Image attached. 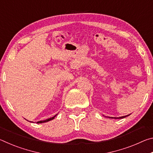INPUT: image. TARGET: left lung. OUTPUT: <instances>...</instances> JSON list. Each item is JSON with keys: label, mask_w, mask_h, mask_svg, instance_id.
Listing matches in <instances>:
<instances>
[{"label": "left lung", "mask_w": 153, "mask_h": 153, "mask_svg": "<svg viewBox=\"0 0 153 153\" xmlns=\"http://www.w3.org/2000/svg\"><path fill=\"white\" fill-rule=\"evenodd\" d=\"M129 115H130V114H129ZM129 115H126V116H122V117H108L111 118V119H123V118H124V117H128V116H129Z\"/></svg>", "instance_id": "obj_1"}]
</instances>
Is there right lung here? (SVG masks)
<instances>
[{
    "instance_id": "right-lung-1",
    "label": "right lung",
    "mask_w": 153,
    "mask_h": 153,
    "mask_svg": "<svg viewBox=\"0 0 153 153\" xmlns=\"http://www.w3.org/2000/svg\"><path fill=\"white\" fill-rule=\"evenodd\" d=\"M56 115H57V114H56V115H55V116H54V117H51V118H49V119H47V120H43V121H37V122H36V123H42L48 122V121H51V120H53V119H55V117H56Z\"/></svg>"
}]
</instances>
